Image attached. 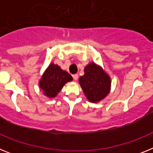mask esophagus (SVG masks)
<instances>
[{
	"mask_svg": "<svg viewBox=\"0 0 153 153\" xmlns=\"http://www.w3.org/2000/svg\"><path fill=\"white\" fill-rule=\"evenodd\" d=\"M73 78H74V80H77L78 79V74H74V75H73Z\"/></svg>",
	"mask_w": 153,
	"mask_h": 153,
	"instance_id": "obj_1",
	"label": "esophagus"
}]
</instances>
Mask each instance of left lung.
<instances>
[{"instance_id":"1","label":"left lung","mask_w":153,"mask_h":153,"mask_svg":"<svg viewBox=\"0 0 153 153\" xmlns=\"http://www.w3.org/2000/svg\"><path fill=\"white\" fill-rule=\"evenodd\" d=\"M83 93L90 102L102 100L109 93L111 79L101 67L90 63L84 68V75L79 79Z\"/></svg>"}]
</instances>
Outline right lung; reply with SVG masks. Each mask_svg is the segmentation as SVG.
<instances>
[{
    "instance_id": "right-lung-1",
    "label": "right lung",
    "mask_w": 153,
    "mask_h": 153,
    "mask_svg": "<svg viewBox=\"0 0 153 153\" xmlns=\"http://www.w3.org/2000/svg\"><path fill=\"white\" fill-rule=\"evenodd\" d=\"M72 79L73 77L70 74L62 70L58 65L52 63L42 76L39 86L46 97L54 98L65 83Z\"/></svg>"
}]
</instances>
